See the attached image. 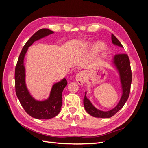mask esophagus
<instances>
[{
    "label": "esophagus",
    "instance_id": "1",
    "mask_svg": "<svg viewBox=\"0 0 148 148\" xmlns=\"http://www.w3.org/2000/svg\"><path fill=\"white\" fill-rule=\"evenodd\" d=\"M76 81L77 82L80 84L83 85L84 83V73L83 71H81V72L78 73L77 75H76Z\"/></svg>",
    "mask_w": 148,
    "mask_h": 148
}]
</instances>
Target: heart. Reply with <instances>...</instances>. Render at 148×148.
I'll list each match as a JSON object with an SVG mask.
<instances>
[{
    "label": "heart",
    "instance_id": "heart-1",
    "mask_svg": "<svg viewBox=\"0 0 148 148\" xmlns=\"http://www.w3.org/2000/svg\"><path fill=\"white\" fill-rule=\"evenodd\" d=\"M102 48V44H101V43L97 44V45L96 46V50H97V51H100Z\"/></svg>",
    "mask_w": 148,
    "mask_h": 148
}]
</instances>
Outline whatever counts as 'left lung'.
<instances>
[{
  "mask_svg": "<svg viewBox=\"0 0 148 148\" xmlns=\"http://www.w3.org/2000/svg\"><path fill=\"white\" fill-rule=\"evenodd\" d=\"M112 41L115 45L123 47L122 44L113 34H112ZM113 62L120 74V82L122 88V97L115 108L110 110L104 112L96 109L86 97V92H85L83 99L84 109L92 117L98 118H110L112 117L122 108L129 97L132 80V70L129 57L126 53H117L114 56Z\"/></svg>",
  "mask_w": 148,
  "mask_h": 148,
  "instance_id": "8db88e82",
  "label": "left lung"
}]
</instances>
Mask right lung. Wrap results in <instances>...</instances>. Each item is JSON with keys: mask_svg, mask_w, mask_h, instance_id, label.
Instances as JSON below:
<instances>
[{"mask_svg": "<svg viewBox=\"0 0 148 148\" xmlns=\"http://www.w3.org/2000/svg\"><path fill=\"white\" fill-rule=\"evenodd\" d=\"M52 31L43 28L36 31L25 44L20 52L15 71V92L22 107L31 117L38 119H49L59 114L62 104V94L67 85L65 78L53 85L51 95L47 100L38 101L30 95L25 84L24 57L29 47L34 41L52 34Z\"/></svg>", "mask_w": 148, "mask_h": 148, "instance_id": "add662e5", "label": "right lung"}]
</instances>
